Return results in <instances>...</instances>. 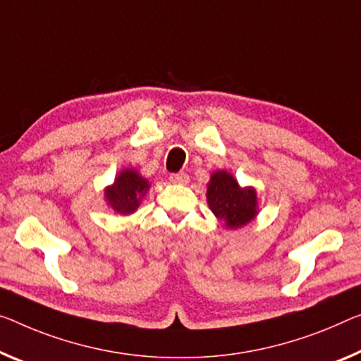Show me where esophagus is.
Segmentation results:
<instances>
[{"mask_svg": "<svg viewBox=\"0 0 361 361\" xmlns=\"http://www.w3.org/2000/svg\"><path fill=\"white\" fill-rule=\"evenodd\" d=\"M169 180L173 182V184H187L188 176L185 173H176L169 176Z\"/></svg>", "mask_w": 361, "mask_h": 361, "instance_id": "esophagus-1", "label": "esophagus"}]
</instances>
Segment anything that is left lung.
<instances>
[{"label":"left lung","instance_id":"left-lung-1","mask_svg":"<svg viewBox=\"0 0 361 361\" xmlns=\"http://www.w3.org/2000/svg\"><path fill=\"white\" fill-rule=\"evenodd\" d=\"M207 202L216 218L229 229H238L258 214V198L253 187H240L227 171H216L208 182Z\"/></svg>","mask_w":361,"mask_h":361}]
</instances>
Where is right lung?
I'll return each instance as SVG.
<instances>
[{"mask_svg": "<svg viewBox=\"0 0 361 361\" xmlns=\"http://www.w3.org/2000/svg\"><path fill=\"white\" fill-rule=\"evenodd\" d=\"M148 188V180L143 179L137 169L127 168L121 171L113 185L104 188V198L113 212L118 214H132L140 207Z\"/></svg>", "mask_w": 361, "mask_h": 361, "instance_id": "1", "label": "right lung"}]
</instances>
